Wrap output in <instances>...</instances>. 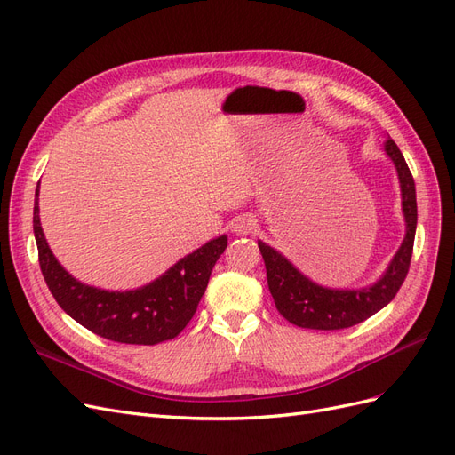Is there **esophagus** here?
<instances>
[{
	"label": "esophagus",
	"instance_id": "esophagus-1",
	"mask_svg": "<svg viewBox=\"0 0 455 455\" xmlns=\"http://www.w3.org/2000/svg\"><path fill=\"white\" fill-rule=\"evenodd\" d=\"M256 218L252 214H241L231 222V229L237 233V235H249L256 229Z\"/></svg>",
	"mask_w": 455,
	"mask_h": 455
}]
</instances>
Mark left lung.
Listing matches in <instances>:
<instances>
[{"mask_svg":"<svg viewBox=\"0 0 455 455\" xmlns=\"http://www.w3.org/2000/svg\"><path fill=\"white\" fill-rule=\"evenodd\" d=\"M385 151L393 159L403 191V212L406 220V237L401 249L395 254L383 277L368 288L359 291H334L323 288L304 277L291 261L271 249L266 243L258 241L261 258H264L267 286L273 296L275 307L288 323L299 328L311 330H341L359 324L371 315L383 309L401 291L410 269L411 251H414L418 203L416 184L408 164L398 146L389 139L385 142Z\"/></svg>","mask_w":455,"mask_h":455,"instance_id":"obj_1","label":"left lung"}]
</instances>
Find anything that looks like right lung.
<instances>
[{"mask_svg": "<svg viewBox=\"0 0 455 455\" xmlns=\"http://www.w3.org/2000/svg\"><path fill=\"white\" fill-rule=\"evenodd\" d=\"M39 184L34 203V235L39 267L57 304L96 336L132 346H156L182 332L196 315L216 259L228 237L212 239L188 254L154 283L127 292H108L76 281L52 256L39 224Z\"/></svg>", "mask_w": 455, "mask_h": 455, "instance_id": "1", "label": "right lung"}]
</instances>
